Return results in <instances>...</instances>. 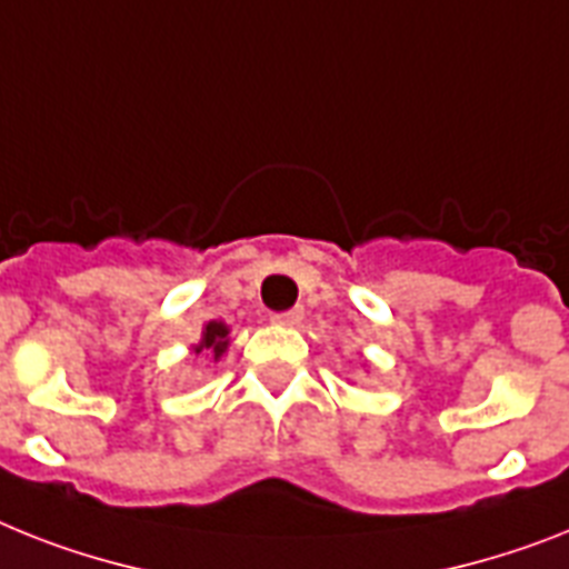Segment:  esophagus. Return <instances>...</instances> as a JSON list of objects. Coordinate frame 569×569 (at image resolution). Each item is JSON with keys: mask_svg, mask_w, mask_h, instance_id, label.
Returning a JSON list of instances; mask_svg holds the SVG:
<instances>
[{"mask_svg": "<svg viewBox=\"0 0 569 569\" xmlns=\"http://www.w3.org/2000/svg\"><path fill=\"white\" fill-rule=\"evenodd\" d=\"M276 322H281V326H299L305 319V308H290V311L284 313H276Z\"/></svg>", "mask_w": 569, "mask_h": 569, "instance_id": "esophagus-1", "label": "esophagus"}]
</instances>
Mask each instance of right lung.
Here are the masks:
<instances>
[{"label":"right lung","instance_id":"add662e5","mask_svg":"<svg viewBox=\"0 0 569 569\" xmlns=\"http://www.w3.org/2000/svg\"><path fill=\"white\" fill-rule=\"evenodd\" d=\"M227 335H229V328L223 326V322H209V326H206V331H203V340H200V346H197L194 351L200 355V351L206 349V351H211V355H214V360H218L229 346Z\"/></svg>","mask_w":569,"mask_h":569}]
</instances>
